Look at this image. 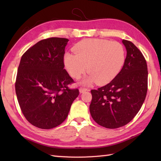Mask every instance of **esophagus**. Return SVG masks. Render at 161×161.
<instances>
[{
	"mask_svg": "<svg viewBox=\"0 0 161 161\" xmlns=\"http://www.w3.org/2000/svg\"><path fill=\"white\" fill-rule=\"evenodd\" d=\"M87 91H88V89H87V88H80V93H84V92Z\"/></svg>",
	"mask_w": 161,
	"mask_h": 161,
	"instance_id": "34e87169",
	"label": "esophagus"
}]
</instances>
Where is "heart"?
Instances as JSON below:
<instances>
[{
  "label": "heart",
  "instance_id": "1",
  "mask_svg": "<svg viewBox=\"0 0 161 161\" xmlns=\"http://www.w3.org/2000/svg\"><path fill=\"white\" fill-rule=\"evenodd\" d=\"M74 53H67L64 63L68 73L79 79L87 69L90 75L84 84H106L110 82L121 70L125 61V50L121 43L105 39H91L78 43Z\"/></svg>",
  "mask_w": 161,
  "mask_h": 161
}]
</instances>
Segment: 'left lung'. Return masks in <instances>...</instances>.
<instances>
[{"mask_svg": "<svg viewBox=\"0 0 161 161\" xmlns=\"http://www.w3.org/2000/svg\"><path fill=\"white\" fill-rule=\"evenodd\" d=\"M126 57L122 70L110 83L91 90L90 113L99 125L108 129L125 126L138 114L147 92L148 71L142 53L122 40Z\"/></svg>", "mask_w": 161, "mask_h": 161, "instance_id": "8db88e82", "label": "left lung"}]
</instances>
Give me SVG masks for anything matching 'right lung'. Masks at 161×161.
Listing matches in <instances>:
<instances>
[{"label": "right lung", "mask_w": 161, "mask_h": 161, "mask_svg": "<svg viewBox=\"0 0 161 161\" xmlns=\"http://www.w3.org/2000/svg\"><path fill=\"white\" fill-rule=\"evenodd\" d=\"M68 39H43L20 59L15 90L23 114L30 124L43 129L56 127L67 118L79 90L70 89L74 81L64 69Z\"/></svg>", "instance_id": "right-lung-1"}]
</instances>
